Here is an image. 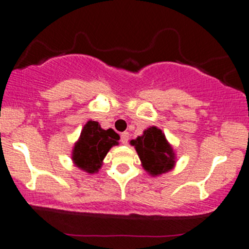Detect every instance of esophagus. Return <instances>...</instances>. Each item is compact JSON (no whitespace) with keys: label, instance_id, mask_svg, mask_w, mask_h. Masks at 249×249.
Segmentation results:
<instances>
[{"label":"esophagus","instance_id":"34e87169","mask_svg":"<svg viewBox=\"0 0 249 249\" xmlns=\"http://www.w3.org/2000/svg\"><path fill=\"white\" fill-rule=\"evenodd\" d=\"M127 141H129V132H123V134L120 135V142H122L123 144H127Z\"/></svg>","mask_w":249,"mask_h":249}]
</instances>
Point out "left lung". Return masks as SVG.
Segmentation results:
<instances>
[{
    "label": "left lung",
    "instance_id": "1",
    "mask_svg": "<svg viewBox=\"0 0 249 249\" xmlns=\"http://www.w3.org/2000/svg\"><path fill=\"white\" fill-rule=\"evenodd\" d=\"M130 143L135 145L143 167L150 175H161L175 166L172 147L158 127H149L143 132V136L132 140Z\"/></svg>",
    "mask_w": 249,
    "mask_h": 249
}]
</instances>
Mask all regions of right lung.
Instances as JSON below:
<instances>
[{
	"instance_id": "1",
	"label": "right lung",
	"mask_w": 249,
	"mask_h": 249,
	"mask_svg": "<svg viewBox=\"0 0 249 249\" xmlns=\"http://www.w3.org/2000/svg\"><path fill=\"white\" fill-rule=\"evenodd\" d=\"M118 140L119 135L114 130H104L99 123L90 120L84 125L79 141L74 144L72 159L84 171L97 172L108 150L118 144Z\"/></svg>"
}]
</instances>
